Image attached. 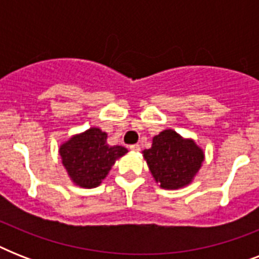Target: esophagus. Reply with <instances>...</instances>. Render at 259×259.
Wrapping results in <instances>:
<instances>
[{"label": "esophagus", "instance_id": "1", "mask_svg": "<svg viewBox=\"0 0 259 259\" xmlns=\"http://www.w3.org/2000/svg\"><path fill=\"white\" fill-rule=\"evenodd\" d=\"M130 150H133V152H140L141 148H140V145H130Z\"/></svg>", "mask_w": 259, "mask_h": 259}]
</instances>
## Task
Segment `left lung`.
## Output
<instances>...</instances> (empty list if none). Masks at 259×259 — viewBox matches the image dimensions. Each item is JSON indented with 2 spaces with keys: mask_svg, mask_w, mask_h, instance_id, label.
<instances>
[{
  "mask_svg": "<svg viewBox=\"0 0 259 259\" xmlns=\"http://www.w3.org/2000/svg\"><path fill=\"white\" fill-rule=\"evenodd\" d=\"M156 183L164 189L184 188L204 161V152L192 138L166 129L154 136L152 148L142 152Z\"/></svg>",
  "mask_w": 259,
  "mask_h": 259,
  "instance_id": "8db88e82",
  "label": "left lung"
}]
</instances>
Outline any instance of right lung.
Here are the masks:
<instances>
[{
    "label": "right lung",
    "mask_w": 259,
    "mask_h": 259,
    "mask_svg": "<svg viewBox=\"0 0 259 259\" xmlns=\"http://www.w3.org/2000/svg\"><path fill=\"white\" fill-rule=\"evenodd\" d=\"M127 153L119 145L107 144V133L99 127L74 134L59 148L62 164L71 181L82 188H95L109 175L118 158Z\"/></svg>",
    "instance_id": "right-lung-1"
}]
</instances>
